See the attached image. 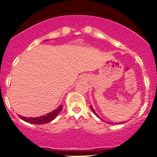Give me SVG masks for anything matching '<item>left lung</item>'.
I'll use <instances>...</instances> for the list:
<instances>
[{
  "mask_svg": "<svg viewBox=\"0 0 157 157\" xmlns=\"http://www.w3.org/2000/svg\"><path fill=\"white\" fill-rule=\"evenodd\" d=\"M90 107H91V109H92V111H93V112H94V114H95V115H97V117H99V116H98V115H97V114H96V113H95V112H94V109H93V108H92V107H91V106H90Z\"/></svg>",
  "mask_w": 157,
  "mask_h": 157,
  "instance_id": "1",
  "label": "left lung"
}]
</instances>
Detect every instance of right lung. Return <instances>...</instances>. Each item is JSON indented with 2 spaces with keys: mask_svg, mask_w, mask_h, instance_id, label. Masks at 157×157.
Listing matches in <instances>:
<instances>
[{
  "mask_svg": "<svg viewBox=\"0 0 157 157\" xmlns=\"http://www.w3.org/2000/svg\"><path fill=\"white\" fill-rule=\"evenodd\" d=\"M63 108V105H60L56 109H55L51 113L47 114V115L40 116L38 117H26L23 116L19 115V117L24 121L26 123H29L32 124H38V125H42V124L48 123L49 122L53 121V120L57 117L59 113L61 111Z\"/></svg>",
  "mask_w": 157,
  "mask_h": 157,
  "instance_id": "obj_1",
  "label": "right lung"
}]
</instances>
